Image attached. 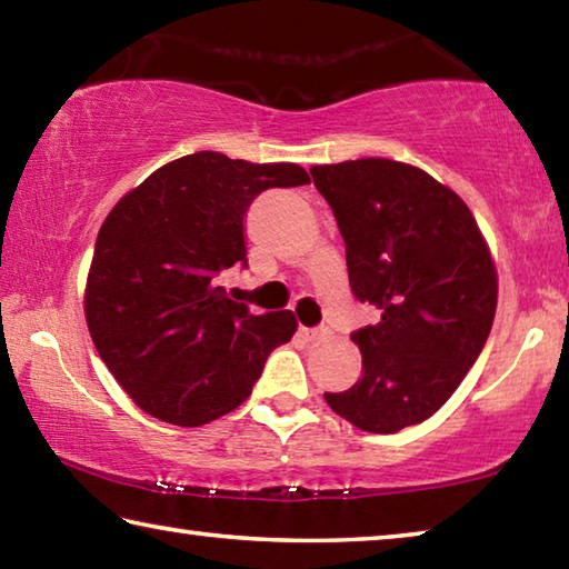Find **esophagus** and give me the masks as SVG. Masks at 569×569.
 <instances>
[{
  "instance_id": "1",
  "label": "esophagus",
  "mask_w": 569,
  "mask_h": 569,
  "mask_svg": "<svg viewBox=\"0 0 569 569\" xmlns=\"http://www.w3.org/2000/svg\"><path fill=\"white\" fill-rule=\"evenodd\" d=\"M301 333L308 341H319V339H326L331 331H329V326H316V329H301Z\"/></svg>"
}]
</instances>
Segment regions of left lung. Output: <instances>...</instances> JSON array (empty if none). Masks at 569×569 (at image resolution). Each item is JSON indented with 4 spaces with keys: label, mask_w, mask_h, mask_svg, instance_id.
I'll use <instances>...</instances> for the list:
<instances>
[{
    "label": "left lung",
    "mask_w": 569,
    "mask_h": 569,
    "mask_svg": "<svg viewBox=\"0 0 569 569\" xmlns=\"http://www.w3.org/2000/svg\"><path fill=\"white\" fill-rule=\"evenodd\" d=\"M346 243L353 296L381 311L363 326V373L323 393L371 435H397L445 407L492 331L497 271L471 210L429 172L387 158L313 166Z\"/></svg>",
    "instance_id": "1"
}]
</instances>
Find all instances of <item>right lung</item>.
Here are the masks:
<instances>
[{"mask_svg": "<svg viewBox=\"0 0 569 569\" xmlns=\"http://www.w3.org/2000/svg\"><path fill=\"white\" fill-rule=\"evenodd\" d=\"M306 182L293 162L203 150L158 168L104 218L84 319L104 366L150 417L176 427L223 417L291 341V311L250 313L216 278L248 266L243 223L256 196Z\"/></svg>", "mask_w": 569, "mask_h": 569, "instance_id": "1", "label": "right lung"}]
</instances>
